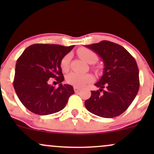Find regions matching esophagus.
Listing matches in <instances>:
<instances>
[{"mask_svg": "<svg viewBox=\"0 0 154 154\" xmlns=\"http://www.w3.org/2000/svg\"><path fill=\"white\" fill-rule=\"evenodd\" d=\"M74 90H75V93H77V92H79V91H80V88H77V87H74Z\"/></svg>", "mask_w": 154, "mask_h": 154, "instance_id": "esophagus-1", "label": "esophagus"}]
</instances>
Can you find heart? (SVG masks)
<instances>
[{"instance_id": "1", "label": "heart", "mask_w": 154, "mask_h": 154, "mask_svg": "<svg viewBox=\"0 0 154 154\" xmlns=\"http://www.w3.org/2000/svg\"><path fill=\"white\" fill-rule=\"evenodd\" d=\"M77 54L83 61L88 63H94L98 60V56L90 49L85 48H81L77 50ZM71 60V55L66 54L62 58L61 61V68L63 72H67L69 67V62ZM94 77L91 74H78L71 72L66 77V81L68 84L72 85L75 87L80 88L88 82H91Z\"/></svg>"}]
</instances>
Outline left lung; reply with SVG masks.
Here are the masks:
<instances>
[{"instance_id": "8db88e82", "label": "left lung", "mask_w": 154, "mask_h": 154, "mask_svg": "<svg viewBox=\"0 0 154 154\" xmlns=\"http://www.w3.org/2000/svg\"><path fill=\"white\" fill-rule=\"evenodd\" d=\"M103 60V73L95 84L85 106L92 114L103 118L119 116L135 99L140 87L139 70L135 59L119 44L103 40L85 45Z\"/></svg>"}]
</instances>
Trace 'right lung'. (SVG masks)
<instances>
[{"instance_id": "1", "label": "right lung", "mask_w": 154, "mask_h": 154, "mask_svg": "<svg viewBox=\"0 0 154 154\" xmlns=\"http://www.w3.org/2000/svg\"><path fill=\"white\" fill-rule=\"evenodd\" d=\"M74 48L54 44H34L26 48L16 63L14 88L19 99L28 110L39 115H48L62 110L75 93L64 80L61 61ZM59 88L48 84L50 78Z\"/></svg>"}]
</instances>
